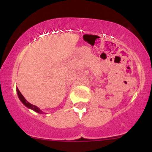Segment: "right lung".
<instances>
[{"label": "right lung", "mask_w": 152, "mask_h": 152, "mask_svg": "<svg viewBox=\"0 0 152 152\" xmlns=\"http://www.w3.org/2000/svg\"><path fill=\"white\" fill-rule=\"evenodd\" d=\"M16 92H17V94H18V98H19V99L20 100V102L26 106V107H28V109H30L33 110V111H34L35 112H37V113H40V114H46L45 113H43V112L41 111V110L39 109V107H37V106H34L32 104H30V102H28V101L26 100V99H25V97L23 96L21 93H20V92L19 91V90H18V88L16 87Z\"/></svg>", "instance_id": "add662e5"}]
</instances>
